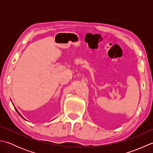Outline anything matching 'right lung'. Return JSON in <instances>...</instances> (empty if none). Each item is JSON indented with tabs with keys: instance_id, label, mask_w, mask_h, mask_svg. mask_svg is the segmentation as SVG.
<instances>
[{
	"instance_id": "right-lung-1",
	"label": "right lung",
	"mask_w": 153,
	"mask_h": 153,
	"mask_svg": "<svg viewBox=\"0 0 153 153\" xmlns=\"http://www.w3.org/2000/svg\"><path fill=\"white\" fill-rule=\"evenodd\" d=\"M15 108V109H16V111H17V112H18V114H19V116H21V117H22V118H23V117H22V115H21V114H19V112H18V110H17V109H16V108Z\"/></svg>"
}]
</instances>
